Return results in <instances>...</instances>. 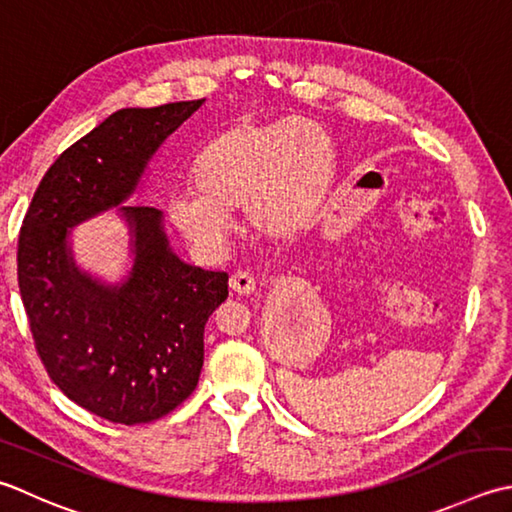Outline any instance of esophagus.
Returning <instances> with one entry per match:
<instances>
[{
  "label": "esophagus",
  "instance_id": "obj_1",
  "mask_svg": "<svg viewBox=\"0 0 512 512\" xmlns=\"http://www.w3.org/2000/svg\"><path fill=\"white\" fill-rule=\"evenodd\" d=\"M230 290L237 295H253L255 293V277L246 273V270H239V273L230 275Z\"/></svg>",
  "mask_w": 512,
  "mask_h": 512
}]
</instances>
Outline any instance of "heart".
<instances>
[{
  "label": "heart",
  "mask_w": 512,
  "mask_h": 512,
  "mask_svg": "<svg viewBox=\"0 0 512 512\" xmlns=\"http://www.w3.org/2000/svg\"><path fill=\"white\" fill-rule=\"evenodd\" d=\"M193 179L195 193H177L166 206L190 242L222 246L233 228L228 210L239 206L255 235L286 242L322 213L335 179V148L304 119H242L210 139Z\"/></svg>",
  "instance_id": "obj_1"
}]
</instances>
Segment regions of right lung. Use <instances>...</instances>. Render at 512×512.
<instances>
[{
  "label": "right lung",
  "mask_w": 512,
  "mask_h": 512,
  "mask_svg": "<svg viewBox=\"0 0 512 512\" xmlns=\"http://www.w3.org/2000/svg\"><path fill=\"white\" fill-rule=\"evenodd\" d=\"M206 99L122 108L48 168L19 233L17 279L48 377L88 413L148 424L193 393L204 326L226 302L228 275L186 264L164 213L130 206L166 139ZM117 209L129 264L115 283L76 264L74 228Z\"/></svg>",
  "instance_id": "add662e5"
}]
</instances>
